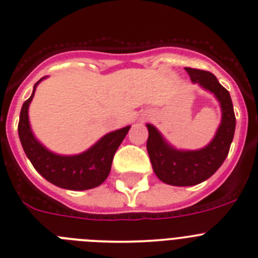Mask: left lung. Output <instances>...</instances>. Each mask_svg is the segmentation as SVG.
<instances>
[{
    "instance_id": "1",
    "label": "left lung",
    "mask_w": 258,
    "mask_h": 258,
    "mask_svg": "<svg viewBox=\"0 0 258 258\" xmlns=\"http://www.w3.org/2000/svg\"><path fill=\"white\" fill-rule=\"evenodd\" d=\"M190 79L208 89L221 102L222 123L213 141L197 151H177L162 140L152 124H147V152L152 169L161 181L175 186H190L209 179L221 167L229 152L236 130V116L229 92L211 72L185 68Z\"/></svg>"
}]
</instances>
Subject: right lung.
I'll list each match as a JSON object with an SVG mask.
<instances>
[{
    "mask_svg": "<svg viewBox=\"0 0 258 258\" xmlns=\"http://www.w3.org/2000/svg\"><path fill=\"white\" fill-rule=\"evenodd\" d=\"M39 82L35 84L31 97L24 102L20 112L17 128L25 154L36 171L56 186L69 190H87L98 186L108 176L114 154L126 137L130 126L106 135L81 155L60 156L52 154L36 141L29 124L27 109Z\"/></svg>",
    "mask_w": 258,
    "mask_h": 258,
    "instance_id": "add662e5",
    "label": "right lung"
}]
</instances>
